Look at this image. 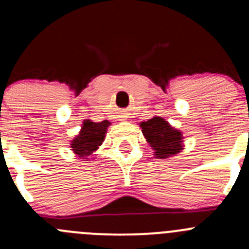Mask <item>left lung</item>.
Masks as SVG:
<instances>
[{
	"instance_id": "1",
	"label": "left lung",
	"mask_w": 249,
	"mask_h": 249,
	"mask_svg": "<svg viewBox=\"0 0 249 249\" xmlns=\"http://www.w3.org/2000/svg\"><path fill=\"white\" fill-rule=\"evenodd\" d=\"M142 134L159 159L177 154L182 149V134L160 117L141 123Z\"/></svg>"
}]
</instances>
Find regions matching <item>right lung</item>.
I'll use <instances>...</instances> for the list:
<instances>
[{
  "mask_svg": "<svg viewBox=\"0 0 249 249\" xmlns=\"http://www.w3.org/2000/svg\"><path fill=\"white\" fill-rule=\"evenodd\" d=\"M110 123L108 120H104L100 123H94L91 120H84L82 130L79 135L74 140H72L71 148L76 154L80 158H87L88 155H91L94 150L102 144L106 135L107 127Z\"/></svg>",
  "mask_w": 249,
  "mask_h": 249,
  "instance_id": "obj_1",
  "label": "right lung"
}]
</instances>
